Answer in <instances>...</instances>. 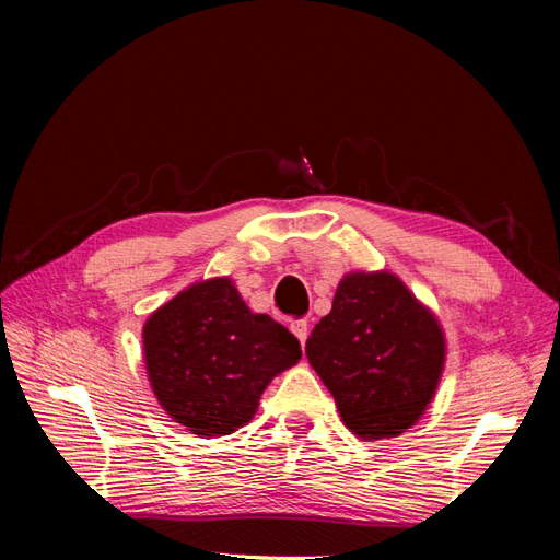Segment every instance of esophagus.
Segmentation results:
<instances>
[{"label":"esophagus","instance_id":"34e87169","mask_svg":"<svg viewBox=\"0 0 560 560\" xmlns=\"http://www.w3.org/2000/svg\"><path fill=\"white\" fill-rule=\"evenodd\" d=\"M290 329H292V334L299 338L301 346L306 343V338H308V322H306V319H292Z\"/></svg>","mask_w":560,"mask_h":560}]
</instances>
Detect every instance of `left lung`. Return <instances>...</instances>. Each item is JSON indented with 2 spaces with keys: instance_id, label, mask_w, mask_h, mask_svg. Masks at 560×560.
<instances>
[{
  "instance_id": "8db88e82",
  "label": "left lung",
  "mask_w": 560,
  "mask_h": 560,
  "mask_svg": "<svg viewBox=\"0 0 560 560\" xmlns=\"http://www.w3.org/2000/svg\"><path fill=\"white\" fill-rule=\"evenodd\" d=\"M311 366L362 439L397 436L428 409L446 343L436 317L393 273H350L306 341Z\"/></svg>"
}]
</instances>
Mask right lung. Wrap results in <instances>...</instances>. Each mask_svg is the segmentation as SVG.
<instances>
[{"instance_id":"add662e5","label":"right lung","mask_w":560,"mask_h":560,"mask_svg":"<svg viewBox=\"0 0 560 560\" xmlns=\"http://www.w3.org/2000/svg\"><path fill=\"white\" fill-rule=\"evenodd\" d=\"M142 334L156 399L200 436L243 428L270 378L301 360L296 336L252 313L229 278L179 292L147 319Z\"/></svg>"}]
</instances>
